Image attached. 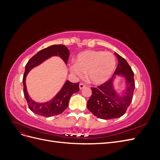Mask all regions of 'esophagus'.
Here are the masks:
<instances>
[{"instance_id": "obj_1", "label": "esophagus", "mask_w": 160, "mask_h": 160, "mask_svg": "<svg viewBox=\"0 0 160 160\" xmlns=\"http://www.w3.org/2000/svg\"><path fill=\"white\" fill-rule=\"evenodd\" d=\"M84 88H85V85H84L83 83H82L79 84V88H80V89H83Z\"/></svg>"}]
</instances>
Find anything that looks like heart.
Wrapping results in <instances>:
<instances>
[{"mask_svg": "<svg viewBox=\"0 0 160 160\" xmlns=\"http://www.w3.org/2000/svg\"><path fill=\"white\" fill-rule=\"evenodd\" d=\"M115 67L116 58L112 53L90 50L79 53L75 59V64L70 66V70L78 77L86 72V77L90 83L101 85L110 78Z\"/></svg>", "mask_w": 160, "mask_h": 160, "instance_id": "obj_1", "label": "heart"}]
</instances>
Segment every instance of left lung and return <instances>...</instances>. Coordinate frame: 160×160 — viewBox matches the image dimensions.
I'll list each match as a JSON object with an SVG mask.
<instances>
[{
  "label": "left lung",
  "instance_id": "left-lung-1",
  "mask_svg": "<svg viewBox=\"0 0 160 160\" xmlns=\"http://www.w3.org/2000/svg\"><path fill=\"white\" fill-rule=\"evenodd\" d=\"M118 59L117 69L108 81L98 88H91L92 95L87 104L88 109L96 117L111 119L122 117L132 103L135 89L133 72L128 62L115 53ZM123 76L127 81V89L122 96L116 93L112 83L115 75Z\"/></svg>",
  "mask_w": 160,
  "mask_h": 160
}]
</instances>
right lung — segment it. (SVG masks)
I'll return each mask as SVG.
<instances>
[{"instance_id":"add662e5","label":"right lung","mask_w":160,"mask_h":160,"mask_svg":"<svg viewBox=\"0 0 160 160\" xmlns=\"http://www.w3.org/2000/svg\"><path fill=\"white\" fill-rule=\"evenodd\" d=\"M52 56H59L67 64L69 57V51L65 45H54L38 51L28 61L25 66V73L22 78L23 93L28 108L33 113L45 118L52 117L62 113L68 106L69 101L71 95L79 91V82L72 83L69 81H67L55 98L48 102L38 103L31 99L27 93L25 84L27 75L33 67L40 65L43 61Z\"/></svg>"}]
</instances>
